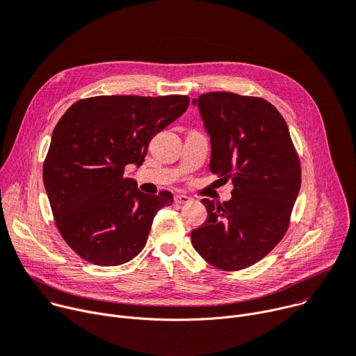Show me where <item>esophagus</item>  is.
I'll return each mask as SVG.
<instances>
[{"instance_id":"esophagus-1","label":"esophagus","mask_w":356,"mask_h":356,"mask_svg":"<svg viewBox=\"0 0 356 356\" xmlns=\"http://www.w3.org/2000/svg\"><path fill=\"white\" fill-rule=\"evenodd\" d=\"M191 202H192V199L188 197V196H184V195L175 196V203L176 204H187V203H191Z\"/></svg>"}]
</instances>
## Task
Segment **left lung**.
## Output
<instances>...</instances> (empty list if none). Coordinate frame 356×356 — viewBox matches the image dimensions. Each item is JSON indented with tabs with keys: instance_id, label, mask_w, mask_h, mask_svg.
<instances>
[{
	"instance_id": "1",
	"label": "left lung",
	"mask_w": 356,
	"mask_h": 356,
	"mask_svg": "<svg viewBox=\"0 0 356 356\" xmlns=\"http://www.w3.org/2000/svg\"><path fill=\"white\" fill-rule=\"evenodd\" d=\"M210 134V172L232 180L229 202L203 199L207 220L192 245L207 264L246 269L283 239L300 188V160L285 118L268 100L229 91L195 100Z\"/></svg>"
}]
</instances>
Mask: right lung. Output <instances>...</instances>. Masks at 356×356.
<instances>
[{"label":"right lung","instance_id":"right-lung-1","mask_svg":"<svg viewBox=\"0 0 356 356\" xmlns=\"http://www.w3.org/2000/svg\"><path fill=\"white\" fill-rule=\"evenodd\" d=\"M188 103L187 96H97L61 115L42 180L61 238L87 262L118 266L146 246L156 213L173 195L141 193L124 169L141 165L150 140Z\"/></svg>","mask_w":356,"mask_h":356}]
</instances>
